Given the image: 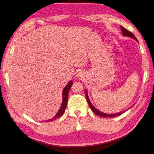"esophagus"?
Listing matches in <instances>:
<instances>
[{"label":"esophagus","mask_w":154,"mask_h":154,"mask_svg":"<svg viewBox=\"0 0 154 154\" xmlns=\"http://www.w3.org/2000/svg\"><path fill=\"white\" fill-rule=\"evenodd\" d=\"M76 77L78 78V79H82L83 77V73L81 71H77V73H76Z\"/></svg>","instance_id":"34e87169"}]
</instances>
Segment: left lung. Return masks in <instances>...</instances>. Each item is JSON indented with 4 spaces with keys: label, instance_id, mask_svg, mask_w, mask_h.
<instances>
[{
    "label": "left lung",
    "instance_id": "obj_1",
    "mask_svg": "<svg viewBox=\"0 0 154 154\" xmlns=\"http://www.w3.org/2000/svg\"><path fill=\"white\" fill-rule=\"evenodd\" d=\"M120 28H121V30H122V35H124V36H127V37H130V38H134L136 41L138 42V40H137L136 38L134 36V35L132 33V32H130V31L127 30L126 29H125L122 26H120ZM85 95H86V98H87V102H88V104H89V106L91 108V109L92 110V111H93L94 113H95L96 114H97V115H99L100 116H102L103 118H107V117L112 118V117H115V116H119V115H120V114H122V113L124 112V111H122V112H120L115 113V114H106V113H104V112H101V111L97 109L93 105L92 103H91V100H90L89 98V96H88L87 91V90H85ZM132 106H132L131 107H132ZM131 107H130L129 109H130V108H131Z\"/></svg>",
    "mask_w": 154,
    "mask_h": 154
}]
</instances>
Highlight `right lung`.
<instances>
[{"mask_svg":"<svg viewBox=\"0 0 154 154\" xmlns=\"http://www.w3.org/2000/svg\"><path fill=\"white\" fill-rule=\"evenodd\" d=\"M72 85H73V81H70L69 82L67 83V85L64 87L63 92H62V97H63V100H62V103H61V105L60 110H58L57 114H55V115L53 118H52V119L48 120H46V121H48V122H51V121L56 120L63 115V114L64 113L65 109H66V106H67L69 91L70 90Z\"/></svg>","mask_w":154,"mask_h":154,"instance_id":"right-lung-1","label":"right lung"}]
</instances>
